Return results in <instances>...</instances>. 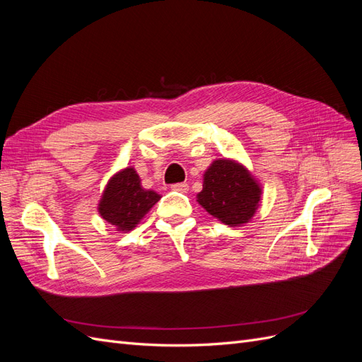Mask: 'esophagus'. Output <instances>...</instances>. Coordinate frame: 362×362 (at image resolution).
I'll use <instances>...</instances> for the list:
<instances>
[{"instance_id":"34e87169","label":"esophagus","mask_w":362,"mask_h":362,"mask_svg":"<svg viewBox=\"0 0 362 362\" xmlns=\"http://www.w3.org/2000/svg\"><path fill=\"white\" fill-rule=\"evenodd\" d=\"M170 189L175 190V192H181V193H185L189 190V184L187 182H177V184H172Z\"/></svg>"}]
</instances>
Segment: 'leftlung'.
<instances>
[{"label": "left lung", "mask_w": 362, "mask_h": 362, "mask_svg": "<svg viewBox=\"0 0 362 362\" xmlns=\"http://www.w3.org/2000/svg\"><path fill=\"white\" fill-rule=\"evenodd\" d=\"M261 189L247 170L231 160H216L204 175L198 202L225 225L250 221L258 206Z\"/></svg>", "instance_id": "8db88e82"}]
</instances>
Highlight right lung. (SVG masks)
I'll list each match as a JSON object with an SVG mask.
<instances>
[{
    "label": "right lung",
    "mask_w": 362,
    "mask_h": 362,
    "mask_svg": "<svg viewBox=\"0 0 362 362\" xmlns=\"http://www.w3.org/2000/svg\"><path fill=\"white\" fill-rule=\"evenodd\" d=\"M158 199L160 194L141 187L136 170L127 168L108 182L100 202V213L117 231H131Z\"/></svg>",
    "instance_id": "right-lung-1"
}]
</instances>
